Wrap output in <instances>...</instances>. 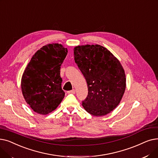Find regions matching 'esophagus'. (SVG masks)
I'll return each mask as SVG.
<instances>
[{
  "label": "esophagus",
  "mask_w": 158,
  "mask_h": 158,
  "mask_svg": "<svg viewBox=\"0 0 158 158\" xmlns=\"http://www.w3.org/2000/svg\"><path fill=\"white\" fill-rule=\"evenodd\" d=\"M67 93L68 94H75V90L73 89V90H71V91H67Z\"/></svg>",
  "instance_id": "1"
}]
</instances>
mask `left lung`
Returning a JSON list of instances; mask_svg holds the SVG:
<instances>
[{
    "label": "left lung",
    "instance_id": "8db88e82",
    "mask_svg": "<svg viewBox=\"0 0 158 158\" xmlns=\"http://www.w3.org/2000/svg\"><path fill=\"white\" fill-rule=\"evenodd\" d=\"M74 57L87 84L84 108L95 116L110 113L119 105L126 88L121 63L107 48L98 44L76 46Z\"/></svg>",
    "mask_w": 158,
    "mask_h": 158
}]
</instances>
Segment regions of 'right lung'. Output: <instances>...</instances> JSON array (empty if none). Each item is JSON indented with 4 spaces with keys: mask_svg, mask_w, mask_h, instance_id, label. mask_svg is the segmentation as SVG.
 <instances>
[{
    "mask_svg": "<svg viewBox=\"0 0 158 158\" xmlns=\"http://www.w3.org/2000/svg\"><path fill=\"white\" fill-rule=\"evenodd\" d=\"M67 52L62 44L46 45L35 52L24 70L21 79L22 94L36 113H50L64 99L60 66Z\"/></svg>",
    "mask_w": 158,
    "mask_h": 158,
    "instance_id": "right-lung-1",
    "label": "right lung"
}]
</instances>
